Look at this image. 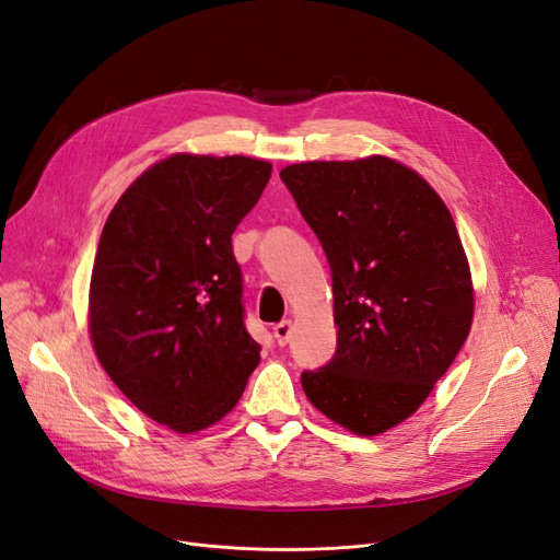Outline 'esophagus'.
<instances>
[{"instance_id":"esophagus-1","label":"esophagus","mask_w":560,"mask_h":560,"mask_svg":"<svg viewBox=\"0 0 560 560\" xmlns=\"http://www.w3.org/2000/svg\"><path fill=\"white\" fill-rule=\"evenodd\" d=\"M292 319H282V322H278V325L273 327V336H276V341H278V346H284L287 341H290L292 338Z\"/></svg>"}]
</instances>
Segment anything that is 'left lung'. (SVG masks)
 Here are the masks:
<instances>
[{"label":"left lung","mask_w":560,"mask_h":560,"mask_svg":"<svg viewBox=\"0 0 560 560\" xmlns=\"http://www.w3.org/2000/svg\"><path fill=\"white\" fill-rule=\"evenodd\" d=\"M331 266L336 354L303 371L319 413L360 436L413 416L467 341L469 261L432 186L387 156L282 167Z\"/></svg>","instance_id":"1"}]
</instances>
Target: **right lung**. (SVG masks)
Here are the masks:
<instances>
[{
  "label": "right lung",
  "mask_w": 560,
  "mask_h": 560,
  "mask_svg": "<svg viewBox=\"0 0 560 560\" xmlns=\"http://www.w3.org/2000/svg\"><path fill=\"white\" fill-rule=\"evenodd\" d=\"M273 165L173 154L109 212L89 290V334L114 385L161 425L194 434L222 420L259 364L243 322L231 235Z\"/></svg>",
  "instance_id": "right-lung-1"
}]
</instances>
